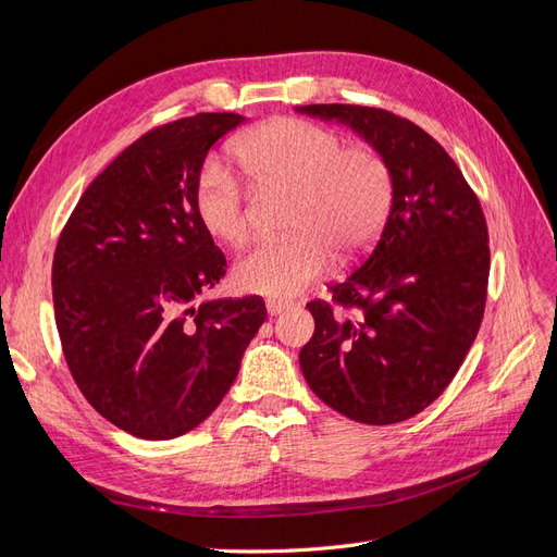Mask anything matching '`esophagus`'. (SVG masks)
Instances as JSON below:
<instances>
[{"label": "esophagus", "instance_id": "34e87169", "mask_svg": "<svg viewBox=\"0 0 557 557\" xmlns=\"http://www.w3.org/2000/svg\"><path fill=\"white\" fill-rule=\"evenodd\" d=\"M293 305L290 301H285V299H267V313L269 315H278V313H283L285 309H290Z\"/></svg>", "mask_w": 557, "mask_h": 557}]
</instances>
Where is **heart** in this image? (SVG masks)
Here are the masks:
<instances>
[{
	"label": "heart",
	"mask_w": 557,
	"mask_h": 557,
	"mask_svg": "<svg viewBox=\"0 0 557 557\" xmlns=\"http://www.w3.org/2000/svg\"><path fill=\"white\" fill-rule=\"evenodd\" d=\"M234 158L260 185L293 190L288 239H258L234 262L246 293L293 297L323 276L334 250L356 258L372 246L393 205V172L369 144L344 146L334 129L299 117H276L234 141ZM199 223L218 242L246 232L248 207L239 178L209 162L195 188Z\"/></svg>",
	"instance_id": "obj_1"
}]
</instances>
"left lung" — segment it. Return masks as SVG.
Instances as JSON below:
<instances>
[{"label": "left lung", "instance_id": "obj_1", "mask_svg": "<svg viewBox=\"0 0 557 557\" xmlns=\"http://www.w3.org/2000/svg\"><path fill=\"white\" fill-rule=\"evenodd\" d=\"M297 111L350 125L393 172L379 242L330 285L339 309L307 305L315 332L299 350L301 374L346 418L399 423L446 391L476 339L491 272L485 218L458 164L407 117L358 104Z\"/></svg>", "mask_w": 557, "mask_h": 557}]
</instances>
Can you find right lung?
<instances>
[{
  "mask_svg": "<svg viewBox=\"0 0 557 557\" xmlns=\"http://www.w3.org/2000/svg\"><path fill=\"white\" fill-rule=\"evenodd\" d=\"M246 121L197 113L144 134L99 174L64 225L53 307L81 393L150 442L197 428L223 401L267 318L262 297L205 299L225 256L195 211L211 146Z\"/></svg>",
  "mask_w": 557,
  "mask_h": 557,
  "instance_id": "1",
  "label": "right lung"
}]
</instances>
